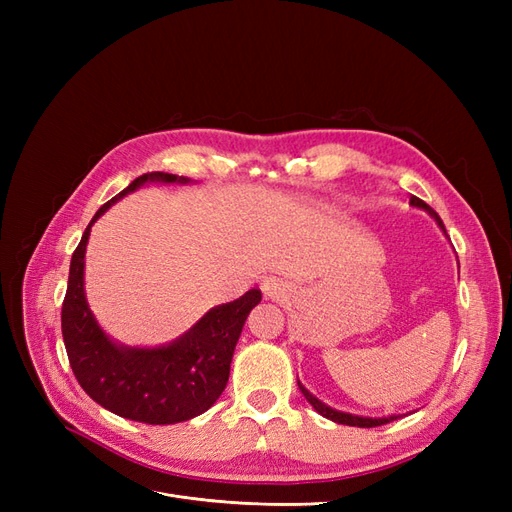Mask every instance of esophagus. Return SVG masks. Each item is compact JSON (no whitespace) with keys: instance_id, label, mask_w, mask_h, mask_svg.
I'll use <instances>...</instances> for the list:
<instances>
[{"instance_id":"34e87169","label":"esophagus","mask_w":512,"mask_h":512,"mask_svg":"<svg viewBox=\"0 0 512 512\" xmlns=\"http://www.w3.org/2000/svg\"><path fill=\"white\" fill-rule=\"evenodd\" d=\"M260 290L269 299H284L286 297V286L280 280H275V277H267V280L262 282Z\"/></svg>"}]
</instances>
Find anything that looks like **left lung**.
Instances as JSON below:
<instances>
[{
  "label": "left lung",
  "instance_id": "8db88e82",
  "mask_svg": "<svg viewBox=\"0 0 512 512\" xmlns=\"http://www.w3.org/2000/svg\"><path fill=\"white\" fill-rule=\"evenodd\" d=\"M410 205L412 207H418V209H425L433 220L438 222V226L444 230V235H446V228H444V224H442V220H440V215L433 211L427 203H423L421 198H416V196H412L410 198ZM297 384H299V389H301V393H303V397L309 401V404L314 406V410L318 412V414H322L324 418H329V421H333V423H339V425H352V427H378V425H386V423H391V421H397V414H393V416H382V418H369V416H356V414H348V412H339V410H333V408H329L327 404H322L320 399H316L312 393H309L305 386L297 380Z\"/></svg>",
  "mask_w": 512,
  "mask_h": 512
}]
</instances>
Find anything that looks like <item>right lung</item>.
<instances>
[{"label":"right lung","instance_id":"obj_1","mask_svg":"<svg viewBox=\"0 0 512 512\" xmlns=\"http://www.w3.org/2000/svg\"><path fill=\"white\" fill-rule=\"evenodd\" d=\"M147 181L188 183L190 179L145 173L96 211L70 260L61 333L74 376L96 404L130 421L173 425L207 412L218 401L226 389L243 324L262 294L252 288L237 301L213 307L188 333L162 348H128L111 342L85 299V247L100 215Z\"/></svg>","mask_w":512,"mask_h":512}]
</instances>
